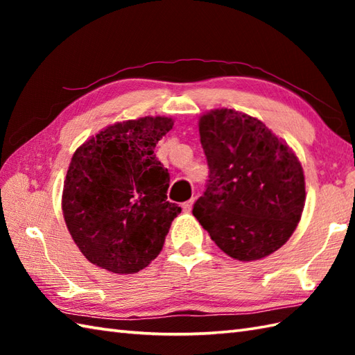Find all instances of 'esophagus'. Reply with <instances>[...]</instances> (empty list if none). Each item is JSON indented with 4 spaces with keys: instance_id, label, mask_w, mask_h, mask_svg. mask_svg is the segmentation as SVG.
Returning a JSON list of instances; mask_svg holds the SVG:
<instances>
[{
    "instance_id": "obj_1",
    "label": "esophagus",
    "mask_w": 355,
    "mask_h": 355,
    "mask_svg": "<svg viewBox=\"0 0 355 355\" xmlns=\"http://www.w3.org/2000/svg\"><path fill=\"white\" fill-rule=\"evenodd\" d=\"M192 206H193V200H189V201L183 202V205H182V207H183V212H184V214H189L191 210H192Z\"/></svg>"
}]
</instances>
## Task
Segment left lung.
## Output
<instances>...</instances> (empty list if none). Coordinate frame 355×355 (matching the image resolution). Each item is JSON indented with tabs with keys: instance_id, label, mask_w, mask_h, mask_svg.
Returning <instances> with one entry per match:
<instances>
[{
	"instance_id": "8db88e82",
	"label": "left lung",
	"mask_w": 355,
	"mask_h": 355,
	"mask_svg": "<svg viewBox=\"0 0 355 355\" xmlns=\"http://www.w3.org/2000/svg\"><path fill=\"white\" fill-rule=\"evenodd\" d=\"M198 130L210 172L193 216L230 258H266L290 239L302 216V164L266 123L245 112L210 110Z\"/></svg>"
}]
</instances>
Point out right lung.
<instances>
[{
  "label": "right lung",
  "instance_id": "add662e5",
  "mask_svg": "<svg viewBox=\"0 0 355 355\" xmlns=\"http://www.w3.org/2000/svg\"><path fill=\"white\" fill-rule=\"evenodd\" d=\"M173 126L146 116L103 128L76 149L62 191L64 220L94 266L119 275L148 267L180 212L168 201L169 172L154 154Z\"/></svg>",
  "mask_w": 355,
  "mask_h": 355
}]
</instances>
